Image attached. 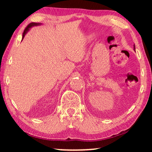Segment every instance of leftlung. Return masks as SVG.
I'll list each match as a JSON object with an SVG mask.
<instances>
[{"label": "left lung", "instance_id": "8db88e82", "mask_svg": "<svg viewBox=\"0 0 152 152\" xmlns=\"http://www.w3.org/2000/svg\"><path fill=\"white\" fill-rule=\"evenodd\" d=\"M134 50H135V45H134Z\"/></svg>", "mask_w": 152, "mask_h": 152}]
</instances>
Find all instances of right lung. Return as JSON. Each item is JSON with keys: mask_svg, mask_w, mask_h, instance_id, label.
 Returning a JSON list of instances; mask_svg holds the SVG:
<instances>
[{"mask_svg": "<svg viewBox=\"0 0 152 152\" xmlns=\"http://www.w3.org/2000/svg\"><path fill=\"white\" fill-rule=\"evenodd\" d=\"M38 25H39V23H30L29 24L26 28H25L24 32H23V39L24 38L25 35H26L27 32L29 30V29H30V28H32V26H38Z\"/></svg>", "mask_w": 152, "mask_h": 152, "instance_id": "right-lung-1", "label": "right lung"}]
</instances>
